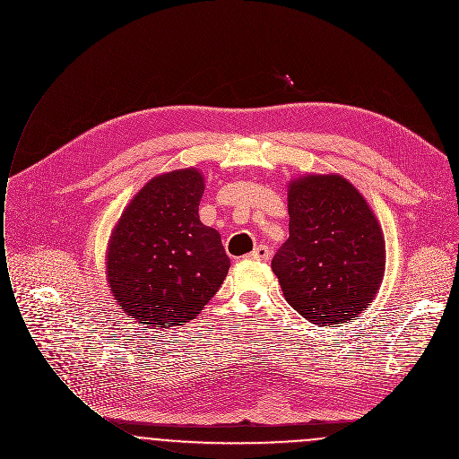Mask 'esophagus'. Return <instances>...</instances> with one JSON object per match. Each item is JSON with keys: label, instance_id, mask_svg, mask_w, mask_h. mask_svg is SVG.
Masks as SVG:
<instances>
[{"label": "esophagus", "instance_id": "1", "mask_svg": "<svg viewBox=\"0 0 459 459\" xmlns=\"http://www.w3.org/2000/svg\"><path fill=\"white\" fill-rule=\"evenodd\" d=\"M247 260H253V262H267L271 258V249L267 246H258L255 247L253 253H249L246 256Z\"/></svg>", "mask_w": 459, "mask_h": 459}]
</instances>
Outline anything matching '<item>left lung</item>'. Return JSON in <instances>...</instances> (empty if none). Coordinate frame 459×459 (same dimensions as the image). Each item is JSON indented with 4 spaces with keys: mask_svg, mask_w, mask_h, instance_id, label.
I'll return each instance as SVG.
<instances>
[{
    "mask_svg": "<svg viewBox=\"0 0 459 459\" xmlns=\"http://www.w3.org/2000/svg\"><path fill=\"white\" fill-rule=\"evenodd\" d=\"M287 242L273 258L283 296L318 327L352 322L385 276V237L367 199L340 174L289 183Z\"/></svg>",
    "mask_w": 459,
    "mask_h": 459,
    "instance_id": "obj_1",
    "label": "left lung"
}]
</instances>
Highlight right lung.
Returning a JSON list of instances; mask_svg holds the SVG:
<instances>
[{
  "label": "right lung",
  "instance_id": "1",
  "mask_svg": "<svg viewBox=\"0 0 459 459\" xmlns=\"http://www.w3.org/2000/svg\"><path fill=\"white\" fill-rule=\"evenodd\" d=\"M203 174L190 167L150 179L125 208L107 251V278L123 313L148 327L190 322L222 285L230 258L199 221Z\"/></svg>",
  "mask_w": 459,
  "mask_h": 459
}]
</instances>
